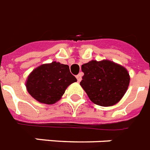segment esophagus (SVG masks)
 <instances>
[{
	"mask_svg": "<svg viewBox=\"0 0 150 150\" xmlns=\"http://www.w3.org/2000/svg\"><path fill=\"white\" fill-rule=\"evenodd\" d=\"M76 79H77V81H78V82H81V79H82V76H81V74H78V75L76 76Z\"/></svg>",
	"mask_w": 150,
	"mask_h": 150,
	"instance_id": "obj_1",
	"label": "esophagus"
}]
</instances>
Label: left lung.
I'll return each mask as SVG.
<instances>
[{
	"label": "left lung",
	"mask_w": 150,
	"mask_h": 150,
	"mask_svg": "<svg viewBox=\"0 0 150 150\" xmlns=\"http://www.w3.org/2000/svg\"><path fill=\"white\" fill-rule=\"evenodd\" d=\"M81 69L84 75L80 84L96 105L113 106L126 93L130 76L122 65L108 59L91 60L83 64Z\"/></svg>",
	"instance_id": "obj_1"
}]
</instances>
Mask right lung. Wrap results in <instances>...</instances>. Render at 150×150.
<instances>
[{
	"instance_id": "obj_1",
	"label": "right lung",
	"mask_w": 150,
	"mask_h": 150,
	"mask_svg": "<svg viewBox=\"0 0 150 150\" xmlns=\"http://www.w3.org/2000/svg\"><path fill=\"white\" fill-rule=\"evenodd\" d=\"M68 65L53 61L32 70L26 80V89L32 98L42 104L53 105L59 100L68 86L76 82Z\"/></svg>"
}]
</instances>
